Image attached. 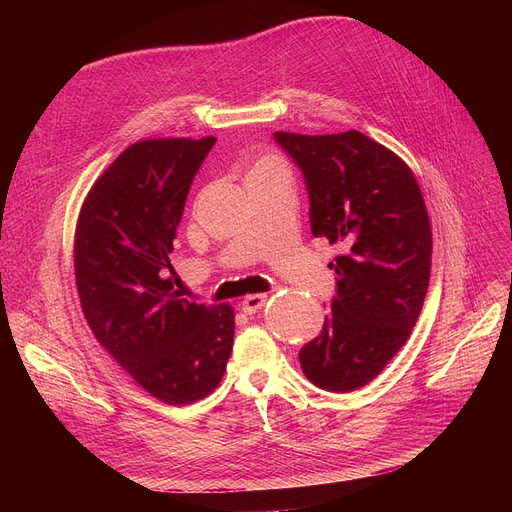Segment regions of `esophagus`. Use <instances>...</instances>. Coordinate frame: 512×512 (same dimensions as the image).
Returning a JSON list of instances; mask_svg holds the SVG:
<instances>
[{"mask_svg":"<svg viewBox=\"0 0 512 512\" xmlns=\"http://www.w3.org/2000/svg\"><path fill=\"white\" fill-rule=\"evenodd\" d=\"M265 303H267V294H249V297L242 299L240 309L245 311L247 315H253V313H257Z\"/></svg>","mask_w":512,"mask_h":512,"instance_id":"34e87169","label":"esophagus"}]
</instances>
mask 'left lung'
Returning <instances> with one entry per match:
<instances>
[{
    "label": "left lung",
    "instance_id": "obj_1",
    "mask_svg": "<svg viewBox=\"0 0 512 512\" xmlns=\"http://www.w3.org/2000/svg\"><path fill=\"white\" fill-rule=\"evenodd\" d=\"M309 193L315 238L342 255L332 313L307 342L301 367L328 392H353L380 375L421 313L432 270V226L421 188L396 153L359 130L274 132Z\"/></svg>",
    "mask_w": 512,
    "mask_h": 512
}]
</instances>
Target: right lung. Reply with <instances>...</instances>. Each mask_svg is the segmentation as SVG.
I'll return each instance as SVG.
<instances>
[{
    "instance_id": "1",
    "label": "right lung",
    "mask_w": 512,
    "mask_h": 512,
    "mask_svg": "<svg viewBox=\"0 0 512 512\" xmlns=\"http://www.w3.org/2000/svg\"><path fill=\"white\" fill-rule=\"evenodd\" d=\"M213 137L124 149L89 191L74 236L80 307L97 342L151 396L180 407L222 382L234 340L230 305L174 290L170 253Z\"/></svg>"
}]
</instances>
